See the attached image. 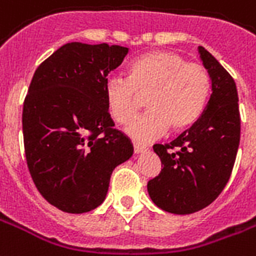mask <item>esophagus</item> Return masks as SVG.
<instances>
[{"instance_id": "obj_1", "label": "esophagus", "mask_w": 256, "mask_h": 256, "mask_svg": "<svg viewBox=\"0 0 256 256\" xmlns=\"http://www.w3.org/2000/svg\"><path fill=\"white\" fill-rule=\"evenodd\" d=\"M146 150H148V148H146V146L134 145V153L140 154V153H144V152H146Z\"/></svg>"}]
</instances>
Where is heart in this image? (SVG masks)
<instances>
[{
	"label": "heart",
	"instance_id": "b5f03b06",
	"mask_svg": "<svg viewBox=\"0 0 256 256\" xmlns=\"http://www.w3.org/2000/svg\"><path fill=\"white\" fill-rule=\"evenodd\" d=\"M128 78L111 76L104 83V96L111 116L128 124L146 96L148 112L126 126L136 142H149L166 130L182 132L202 116L210 96V76L198 63H186L176 52L158 50L142 54L128 66Z\"/></svg>",
	"mask_w": 256,
	"mask_h": 256
}]
</instances>
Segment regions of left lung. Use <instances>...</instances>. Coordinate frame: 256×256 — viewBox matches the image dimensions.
<instances>
[{
  "label": "left lung",
  "instance_id": "left-lung-1",
  "mask_svg": "<svg viewBox=\"0 0 256 256\" xmlns=\"http://www.w3.org/2000/svg\"><path fill=\"white\" fill-rule=\"evenodd\" d=\"M202 66L210 96L192 128L168 145L153 146L162 169L148 182L152 202L161 210L189 214L208 206L227 185L240 141L238 90L232 76L202 46Z\"/></svg>",
  "mask_w": 256,
  "mask_h": 256
}]
</instances>
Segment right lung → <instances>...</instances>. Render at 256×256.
<instances>
[{
    "label": "right lung",
    "mask_w": 256,
    "mask_h": 256,
    "mask_svg": "<svg viewBox=\"0 0 256 256\" xmlns=\"http://www.w3.org/2000/svg\"><path fill=\"white\" fill-rule=\"evenodd\" d=\"M128 48L67 42L32 78L22 110L25 157L46 202L84 214L106 198L111 173L132 156V144L112 128L104 83Z\"/></svg>",
    "instance_id": "right-lung-1"
}]
</instances>
